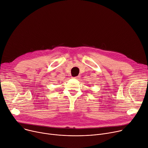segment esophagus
<instances>
[{
	"label": "esophagus",
	"instance_id": "esophagus-1",
	"mask_svg": "<svg viewBox=\"0 0 148 148\" xmlns=\"http://www.w3.org/2000/svg\"><path fill=\"white\" fill-rule=\"evenodd\" d=\"M79 77H73L74 79H77Z\"/></svg>",
	"mask_w": 148,
	"mask_h": 148
}]
</instances>
